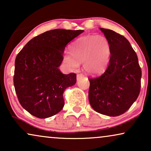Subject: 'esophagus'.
I'll list each match as a JSON object with an SVG mask.
<instances>
[{
  "label": "esophagus",
  "instance_id": "esophagus-1",
  "mask_svg": "<svg viewBox=\"0 0 151 151\" xmlns=\"http://www.w3.org/2000/svg\"><path fill=\"white\" fill-rule=\"evenodd\" d=\"M84 77V75L82 73H78L77 74V80H80V78H83Z\"/></svg>",
  "mask_w": 151,
  "mask_h": 151
}]
</instances>
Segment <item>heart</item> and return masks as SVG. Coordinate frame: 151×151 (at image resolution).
<instances>
[{
  "mask_svg": "<svg viewBox=\"0 0 151 151\" xmlns=\"http://www.w3.org/2000/svg\"><path fill=\"white\" fill-rule=\"evenodd\" d=\"M70 54L66 53L63 61L71 69L78 68L79 63L88 73H102L108 65L111 47L107 39L100 36H86L80 38L72 45Z\"/></svg>",
  "mask_w": 151,
  "mask_h": 151,
  "instance_id": "obj_1",
  "label": "heart"
}]
</instances>
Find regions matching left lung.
Here are the masks:
<instances>
[{
	"instance_id": "8db88e82",
	"label": "left lung",
	"mask_w": 151,
	"mask_h": 151,
	"mask_svg": "<svg viewBox=\"0 0 151 151\" xmlns=\"http://www.w3.org/2000/svg\"><path fill=\"white\" fill-rule=\"evenodd\" d=\"M111 47L108 67L100 77L88 78V100L96 112L115 117L124 113L137 100L142 70L135 51L124 36L100 28Z\"/></svg>"
}]
</instances>
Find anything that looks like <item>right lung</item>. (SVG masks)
Instances as JSON below:
<instances>
[{"instance_id":"obj_1","label":"right lung","mask_w":151,"mask_h":151,"mask_svg":"<svg viewBox=\"0 0 151 151\" xmlns=\"http://www.w3.org/2000/svg\"><path fill=\"white\" fill-rule=\"evenodd\" d=\"M84 30L56 29L34 37L18 53L14 84L18 101L30 114L47 118L63 109V93L76 82V74L58 67L67 45Z\"/></svg>"}]
</instances>
